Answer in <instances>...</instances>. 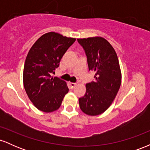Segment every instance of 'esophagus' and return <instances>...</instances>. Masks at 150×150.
<instances>
[{"label": "esophagus", "instance_id": "esophagus-1", "mask_svg": "<svg viewBox=\"0 0 150 150\" xmlns=\"http://www.w3.org/2000/svg\"><path fill=\"white\" fill-rule=\"evenodd\" d=\"M70 87H71V88H74V87H75V85H76V83H74V82H70Z\"/></svg>", "mask_w": 150, "mask_h": 150}]
</instances>
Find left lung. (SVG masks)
Here are the masks:
<instances>
[{
    "label": "left lung",
    "instance_id": "8db88e82",
    "mask_svg": "<svg viewBox=\"0 0 150 150\" xmlns=\"http://www.w3.org/2000/svg\"><path fill=\"white\" fill-rule=\"evenodd\" d=\"M87 58L89 70L95 72L94 81L86 85L80 108L89 116L104 113L112 104L121 83L118 56L113 46L102 37L77 39Z\"/></svg>",
    "mask_w": 150,
    "mask_h": 150
}]
</instances>
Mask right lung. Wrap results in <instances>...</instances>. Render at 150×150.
<instances>
[{
	"label": "right lung",
	"mask_w": 150,
	"mask_h": 150,
	"mask_svg": "<svg viewBox=\"0 0 150 150\" xmlns=\"http://www.w3.org/2000/svg\"><path fill=\"white\" fill-rule=\"evenodd\" d=\"M75 40L49 32L37 39L27 54L24 65V87L29 99L40 111L50 113L57 110L69 91L65 81L51 75Z\"/></svg>",
	"instance_id": "obj_1"
}]
</instances>
